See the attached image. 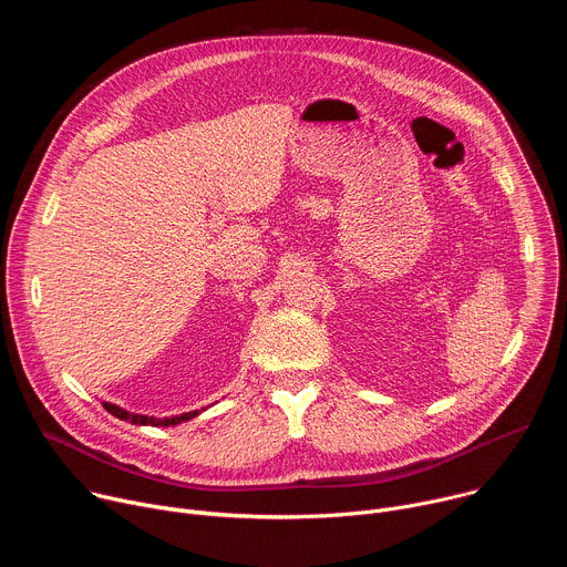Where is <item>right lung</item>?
I'll list each match as a JSON object with an SVG mask.
<instances>
[{"label": "right lung", "mask_w": 567, "mask_h": 567, "mask_svg": "<svg viewBox=\"0 0 567 567\" xmlns=\"http://www.w3.org/2000/svg\"><path fill=\"white\" fill-rule=\"evenodd\" d=\"M103 406L114 417H118L123 422H130V424H136V426H177L182 422H190L202 411H206V409H202V411H190V413H182V415H173V417H150V415L130 413V411H125V409H121V406H116V403H110V401H103Z\"/></svg>", "instance_id": "add662e5"}]
</instances>
